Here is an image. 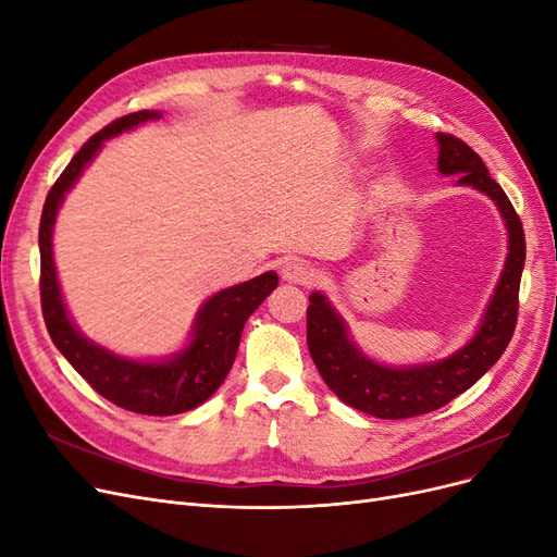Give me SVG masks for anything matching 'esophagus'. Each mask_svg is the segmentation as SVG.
<instances>
[{
    "label": "esophagus",
    "mask_w": 557,
    "mask_h": 557,
    "mask_svg": "<svg viewBox=\"0 0 557 557\" xmlns=\"http://www.w3.org/2000/svg\"><path fill=\"white\" fill-rule=\"evenodd\" d=\"M281 276H283V281L295 283V285H309L313 281L315 272H313V267L307 260L293 258V260H285L283 262Z\"/></svg>",
    "instance_id": "1"
}]
</instances>
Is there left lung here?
Segmentation results:
<instances>
[{"instance_id":"8db88e82","label":"left lung","mask_w":557,"mask_h":557,"mask_svg":"<svg viewBox=\"0 0 557 557\" xmlns=\"http://www.w3.org/2000/svg\"><path fill=\"white\" fill-rule=\"evenodd\" d=\"M440 144V172L458 176V185H471L491 197L509 232V252L476 334L448 358L430 364L385 367L367 358L350 339L344 318L334 311L323 293L309 295L307 344L320 376L330 391L362 413L401 420L423 416L469 391L502 352L507 350L516 320L522 264H525V234L511 201L499 183L487 174V166L462 139L436 134Z\"/></svg>"}]
</instances>
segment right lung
Returning <instances> with one entry per match:
<instances>
[{
    "label": "right lung",
    "instance_id": "1",
    "mask_svg": "<svg viewBox=\"0 0 557 557\" xmlns=\"http://www.w3.org/2000/svg\"><path fill=\"white\" fill-rule=\"evenodd\" d=\"M160 115V111L123 115L83 144L50 188L39 225L41 311L50 339L99 395L113 401L115 407L146 416H174L207 401L230 374L248 315L278 285L276 272H264L246 283L215 293L205 301V307L195 318L190 344L160 362L115 356L76 330L70 313H66L53 262V225L58 209L64 195L72 190V185L107 139L146 121H158Z\"/></svg>",
    "mask_w": 557,
    "mask_h": 557
}]
</instances>
